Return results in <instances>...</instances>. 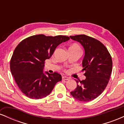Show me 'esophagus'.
<instances>
[{"mask_svg": "<svg viewBox=\"0 0 124 124\" xmlns=\"http://www.w3.org/2000/svg\"><path fill=\"white\" fill-rule=\"evenodd\" d=\"M62 79H63V80H69V78H68V77H67V76H64L62 77Z\"/></svg>", "mask_w": 124, "mask_h": 124, "instance_id": "34e87169", "label": "esophagus"}]
</instances>
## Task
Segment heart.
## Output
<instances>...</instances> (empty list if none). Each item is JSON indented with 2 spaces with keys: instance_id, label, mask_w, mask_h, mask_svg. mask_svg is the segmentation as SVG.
Returning <instances> with one entry per match:
<instances>
[{
  "instance_id": "b5f03b06",
  "label": "heart",
  "mask_w": 124,
  "mask_h": 124,
  "mask_svg": "<svg viewBox=\"0 0 124 124\" xmlns=\"http://www.w3.org/2000/svg\"><path fill=\"white\" fill-rule=\"evenodd\" d=\"M69 49H75V50L80 51V47H79V45H78V44H73V45H72V46H71L69 48Z\"/></svg>"
}]
</instances>
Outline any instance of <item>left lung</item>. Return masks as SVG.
Listing matches in <instances>:
<instances>
[{
	"label": "left lung",
	"instance_id": "obj_1",
	"mask_svg": "<svg viewBox=\"0 0 124 124\" xmlns=\"http://www.w3.org/2000/svg\"><path fill=\"white\" fill-rule=\"evenodd\" d=\"M85 49L82 65L86 79L76 80L77 87L70 94L80 101H90L100 96L109 82L112 72L111 56L100 41L86 35L70 36Z\"/></svg>",
	"mask_w": 124,
	"mask_h": 124
}]
</instances>
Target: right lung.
I'll list each match as a JSON object with an SVG mask.
<instances>
[{
  "mask_svg": "<svg viewBox=\"0 0 124 124\" xmlns=\"http://www.w3.org/2000/svg\"><path fill=\"white\" fill-rule=\"evenodd\" d=\"M70 39L57 35H32L17 46L10 61V70L22 93L32 99H41L51 93L57 82L62 80L60 74L44 72V62L49 59L59 44Z\"/></svg>",
  "mask_w": 124,
  "mask_h": 124,
  "instance_id": "right-lung-1",
  "label": "right lung"
}]
</instances>
